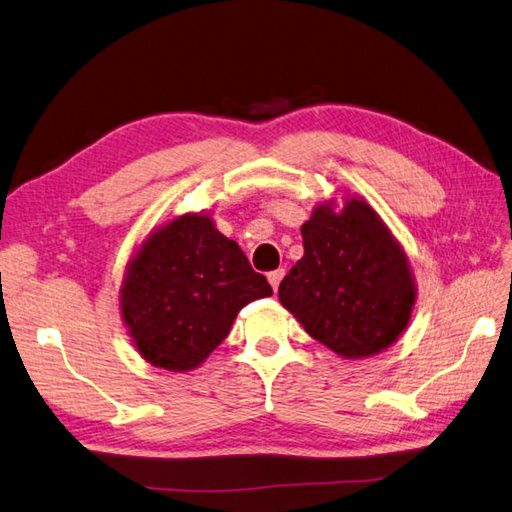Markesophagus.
<instances>
[{
	"instance_id": "obj_1",
	"label": "esophagus",
	"mask_w": 512,
	"mask_h": 512,
	"mask_svg": "<svg viewBox=\"0 0 512 512\" xmlns=\"http://www.w3.org/2000/svg\"><path fill=\"white\" fill-rule=\"evenodd\" d=\"M282 276H285V269H276V271H269L267 274V280H269V285L274 287V291H278V285H280V280H282Z\"/></svg>"
}]
</instances>
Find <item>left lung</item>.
Returning a JSON list of instances; mask_svg holds the SVG:
<instances>
[{
  "label": "left lung",
  "instance_id": "left-lung-1",
  "mask_svg": "<svg viewBox=\"0 0 512 512\" xmlns=\"http://www.w3.org/2000/svg\"><path fill=\"white\" fill-rule=\"evenodd\" d=\"M304 256L280 282L278 298L304 331L346 359L396 342L416 300L399 243L366 201L342 212L320 203L302 225Z\"/></svg>",
  "mask_w": 512,
  "mask_h": 512
}]
</instances>
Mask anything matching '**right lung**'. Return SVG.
<instances>
[{
    "label": "right lung",
    "instance_id": "add662e5",
    "mask_svg": "<svg viewBox=\"0 0 512 512\" xmlns=\"http://www.w3.org/2000/svg\"><path fill=\"white\" fill-rule=\"evenodd\" d=\"M122 320L140 355L192 370L227 337L245 304L274 291L206 214H184L146 238L120 291Z\"/></svg>",
    "mask_w": 512,
    "mask_h": 512
}]
</instances>
